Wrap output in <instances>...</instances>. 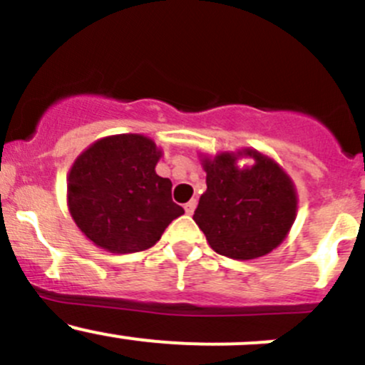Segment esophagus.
Returning <instances> with one entry per match:
<instances>
[{
  "mask_svg": "<svg viewBox=\"0 0 365 365\" xmlns=\"http://www.w3.org/2000/svg\"><path fill=\"white\" fill-rule=\"evenodd\" d=\"M183 208H185L187 215H192L194 210H196V200H190L189 203H185V206H183Z\"/></svg>",
  "mask_w": 365,
  "mask_h": 365,
  "instance_id": "obj_1",
  "label": "esophagus"
}]
</instances>
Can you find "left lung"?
<instances>
[{"instance_id":"obj_1","label":"left lung","mask_w":365,"mask_h":365,"mask_svg":"<svg viewBox=\"0 0 365 365\" xmlns=\"http://www.w3.org/2000/svg\"><path fill=\"white\" fill-rule=\"evenodd\" d=\"M252 158L251 166H240ZM206 190L192 219L210 247L231 259L267 256L286 240L298 212L292 176L267 153L254 148L200 153Z\"/></svg>"}]
</instances>
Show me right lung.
Masks as SVG:
<instances>
[{"instance_id":"right-lung-1","label":"right lung","mask_w":365,"mask_h":365,"mask_svg":"<svg viewBox=\"0 0 365 365\" xmlns=\"http://www.w3.org/2000/svg\"><path fill=\"white\" fill-rule=\"evenodd\" d=\"M162 155L143 134L106 135L77 155L67 178V206L88 240L113 254L145 251L185 213L173 203L171 180L157 175Z\"/></svg>"}]
</instances>
